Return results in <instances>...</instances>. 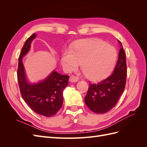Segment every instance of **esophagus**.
I'll use <instances>...</instances> for the list:
<instances>
[{
  "mask_svg": "<svg viewBox=\"0 0 147 147\" xmlns=\"http://www.w3.org/2000/svg\"><path fill=\"white\" fill-rule=\"evenodd\" d=\"M69 80L71 82H77L78 80V78L75 75H72L69 78Z\"/></svg>",
  "mask_w": 147,
  "mask_h": 147,
  "instance_id": "esophagus-1",
  "label": "esophagus"
}]
</instances>
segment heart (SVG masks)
<instances>
[{"mask_svg": "<svg viewBox=\"0 0 147 147\" xmlns=\"http://www.w3.org/2000/svg\"><path fill=\"white\" fill-rule=\"evenodd\" d=\"M117 59V50L105 42L94 40L79 42L63 56V64L68 70L82 68L91 80L102 79L113 69Z\"/></svg>", "mask_w": 147, "mask_h": 147, "instance_id": "b5f03b06", "label": "heart"}]
</instances>
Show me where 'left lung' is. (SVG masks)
<instances>
[{
  "label": "left lung",
  "mask_w": 147,
  "mask_h": 147,
  "mask_svg": "<svg viewBox=\"0 0 147 147\" xmlns=\"http://www.w3.org/2000/svg\"><path fill=\"white\" fill-rule=\"evenodd\" d=\"M118 59L113 74L98 83H90L84 102L88 107L96 113H105L114 107L126 86L127 66L126 53L122 44Z\"/></svg>",
  "instance_id": "obj_1"
}]
</instances>
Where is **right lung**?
Returning a JSON list of instances; mask_svg holds the SVG:
<instances>
[{"label": "right lung", "mask_w": 147, "mask_h": 147, "mask_svg": "<svg viewBox=\"0 0 147 147\" xmlns=\"http://www.w3.org/2000/svg\"><path fill=\"white\" fill-rule=\"evenodd\" d=\"M36 36V34H33L22 48L17 70L18 82L21 96L29 107L37 114L50 117L56 115L63 105V92L67 86L69 77L54 70L45 80L34 84L28 82L22 58L28 53L30 43Z\"/></svg>", "instance_id": "add662e5"}]
</instances>
